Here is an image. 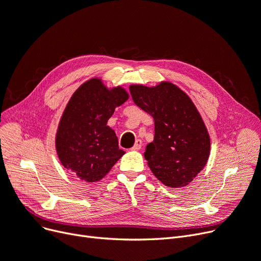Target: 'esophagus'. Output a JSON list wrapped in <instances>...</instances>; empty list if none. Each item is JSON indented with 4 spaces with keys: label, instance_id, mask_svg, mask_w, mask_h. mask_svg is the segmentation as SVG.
Masks as SVG:
<instances>
[{
    "label": "esophagus",
    "instance_id": "esophagus-1",
    "mask_svg": "<svg viewBox=\"0 0 261 261\" xmlns=\"http://www.w3.org/2000/svg\"><path fill=\"white\" fill-rule=\"evenodd\" d=\"M142 148V141L141 140H137L136 144H134V146L131 148L132 150H140Z\"/></svg>",
    "mask_w": 261,
    "mask_h": 261
}]
</instances>
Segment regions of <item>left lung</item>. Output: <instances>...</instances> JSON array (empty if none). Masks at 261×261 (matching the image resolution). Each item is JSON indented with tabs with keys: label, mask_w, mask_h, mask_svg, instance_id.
Wrapping results in <instances>:
<instances>
[{
	"label": "left lung",
	"mask_w": 261,
	"mask_h": 261,
	"mask_svg": "<svg viewBox=\"0 0 261 261\" xmlns=\"http://www.w3.org/2000/svg\"><path fill=\"white\" fill-rule=\"evenodd\" d=\"M133 102L155 121V137L144 153L151 172L169 187H184L206 165L210 136L189 96L177 86L132 85Z\"/></svg>",
	"instance_id": "obj_1"
}]
</instances>
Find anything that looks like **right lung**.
Masks as SVG:
<instances>
[{
  "instance_id": "obj_1",
  "label": "right lung",
  "mask_w": 261,
  "mask_h": 261,
  "mask_svg": "<svg viewBox=\"0 0 261 261\" xmlns=\"http://www.w3.org/2000/svg\"><path fill=\"white\" fill-rule=\"evenodd\" d=\"M129 99L121 87L109 90L101 80L84 83L67 103L56 136L61 163L85 181L103 178L124 153L108 125L117 106Z\"/></svg>"
}]
</instances>
